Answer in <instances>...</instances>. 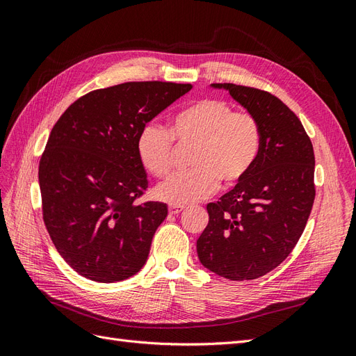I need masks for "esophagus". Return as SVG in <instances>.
<instances>
[{"label": "esophagus", "mask_w": 356, "mask_h": 356, "mask_svg": "<svg viewBox=\"0 0 356 356\" xmlns=\"http://www.w3.org/2000/svg\"><path fill=\"white\" fill-rule=\"evenodd\" d=\"M184 209H186V208H184V207H179V204H170V207H169V213H170V215H178V213H181Z\"/></svg>", "instance_id": "obj_1"}]
</instances>
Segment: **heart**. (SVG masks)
Returning <instances> with one entry per match:
<instances>
[{"label":"heart","instance_id":"heart-1","mask_svg":"<svg viewBox=\"0 0 356 356\" xmlns=\"http://www.w3.org/2000/svg\"><path fill=\"white\" fill-rule=\"evenodd\" d=\"M172 139L195 145L187 172L172 174L156 187V197L170 204L207 199L218 188L238 186L250 174L260 153L261 132L250 113L233 111L221 99L207 98L186 106L170 122V134L156 123L145 124L136 138V154L144 169L163 177L170 169Z\"/></svg>","mask_w":356,"mask_h":356}]
</instances>
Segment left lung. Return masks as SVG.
<instances>
[{"label": "left lung", "mask_w": 356, "mask_h": 356, "mask_svg": "<svg viewBox=\"0 0 356 356\" xmlns=\"http://www.w3.org/2000/svg\"><path fill=\"white\" fill-rule=\"evenodd\" d=\"M224 89L255 117L260 153L248 177L208 203L197 239L203 267L230 281H251L281 264L303 233L315 200V154L298 117L276 96L232 83Z\"/></svg>", "instance_id": "obj_1"}]
</instances>
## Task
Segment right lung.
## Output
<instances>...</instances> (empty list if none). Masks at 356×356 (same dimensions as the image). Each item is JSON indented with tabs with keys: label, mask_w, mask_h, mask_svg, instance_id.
I'll use <instances>...</instances> for the list:
<instances>
[{
	"label": "right lung",
	"mask_w": 356,
	"mask_h": 356,
	"mask_svg": "<svg viewBox=\"0 0 356 356\" xmlns=\"http://www.w3.org/2000/svg\"><path fill=\"white\" fill-rule=\"evenodd\" d=\"M191 88L131 81L93 90L53 126L38 168L42 218L58 252L79 275L120 282L147 263L168 207L135 203L148 184L136 138Z\"/></svg>",
	"instance_id": "add662e5"
}]
</instances>
